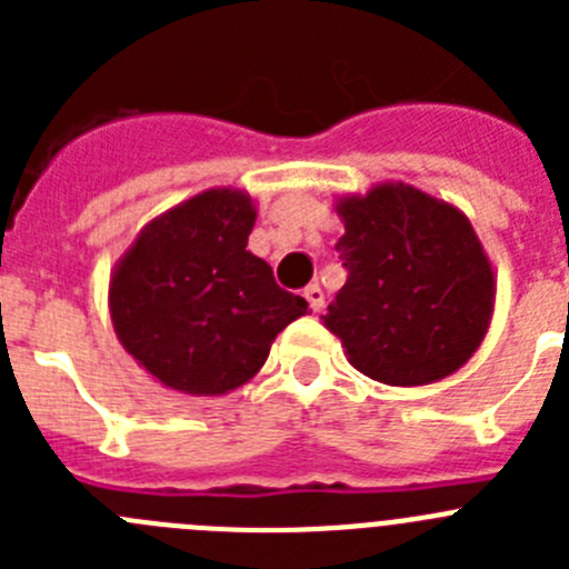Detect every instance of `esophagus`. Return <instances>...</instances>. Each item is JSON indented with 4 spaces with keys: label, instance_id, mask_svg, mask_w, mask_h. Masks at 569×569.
Instances as JSON below:
<instances>
[{
    "label": "esophagus",
    "instance_id": "1",
    "mask_svg": "<svg viewBox=\"0 0 569 569\" xmlns=\"http://www.w3.org/2000/svg\"><path fill=\"white\" fill-rule=\"evenodd\" d=\"M305 299H308L313 313H319V310L325 308V290H321L319 284H308V288H305Z\"/></svg>",
    "mask_w": 569,
    "mask_h": 569
}]
</instances>
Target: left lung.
Masks as SVG:
<instances>
[{
	"instance_id": "1",
	"label": "left lung",
	"mask_w": 569,
	"mask_h": 569,
	"mask_svg": "<svg viewBox=\"0 0 569 569\" xmlns=\"http://www.w3.org/2000/svg\"><path fill=\"white\" fill-rule=\"evenodd\" d=\"M347 281L321 316L347 361L393 387L456 373L485 341L496 273L456 204L405 182L336 199Z\"/></svg>"
}]
</instances>
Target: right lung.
<instances>
[{"instance_id": "add662e5", "label": "right lung", "mask_w": 569, "mask_h": 569, "mask_svg": "<svg viewBox=\"0 0 569 569\" xmlns=\"http://www.w3.org/2000/svg\"><path fill=\"white\" fill-rule=\"evenodd\" d=\"M256 204L210 188L139 230L110 273L108 308L122 347L156 381L224 396L253 379L308 301L281 290L248 250Z\"/></svg>"}]
</instances>
